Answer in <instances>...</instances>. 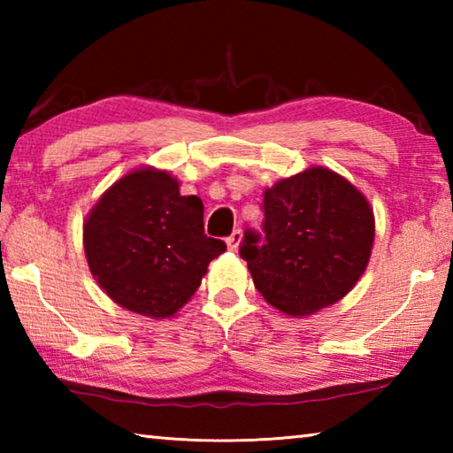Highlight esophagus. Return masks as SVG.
I'll return each mask as SVG.
<instances>
[{
    "instance_id": "obj_1",
    "label": "esophagus",
    "mask_w": 453,
    "mask_h": 453,
    "mask_svg": "<svg viewBox=\"0 0 453 453\" xmlns=\"http://www.w3.org/2000/svg\"><path fill=\"white\" fill-rule=\"evenodd\" d=\"M226 243H227V248L232 250V251H235L237 248H240V243H242V229H234V234L227 237Z\"/></svg>"
}]
</instances>
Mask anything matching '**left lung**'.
I'll return each instance as SVG.
<instances>
[{"label": "left lung", "mask_w": 453, "mask_h": 453, "mask_svg": "<svg viewBox=\"0 0 453 453\" xmlns=\"http://www.w3.org/2000/svg\"><path fill=\"white\" fill-rule=\"evenodd\" d=\"M264 232L245 234L242 257L264 300L308 318L346 297L373 250L375 218L354 183L313 165L264 189Z\"/></svg>", "instance_id": "8db88e82"}]
</instances>
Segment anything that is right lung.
<instances>
[{
  "label": "right lung",
  "mask_w": 453,
  "mask_h": 453,
  "mask_svg": "<svg viewBox=\"0 0 453 453\" xmlns=\"http://www.w3.org/2000/svg\"><path fill=\"white\" fill-rule=\"evenodd\" d=\"M89 272L110 300L151 319L186 305L226 243L203 234V203L143 165L107 188L83 221Z\"/></svg>",
  "instance_id": "obj_1"
}]
</instances>
